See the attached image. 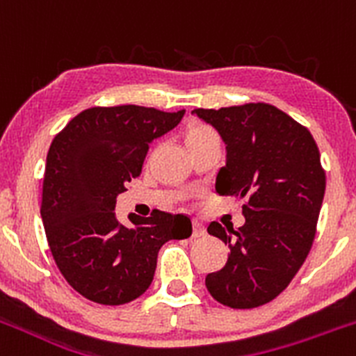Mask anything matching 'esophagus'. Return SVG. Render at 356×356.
<instances>
[{
	"instance_id": "esophagus-1",
	"label": "esophagus",
	"mask_w": 356,
	"mask_h": 356,
	"mask_svg": "<svg viewBox=\"0 0 356 356\" xmlns=\"http://www.w3.org/2000/svg\"><path fill=\"white\" fill-rule=\"evenodd\" d=\"M193 237H204L206 235V228H204V225L200 223V221H193Z\"/></svg>"
}]
</instances>
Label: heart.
<instances>
[{"label": "heart", "instance_id": "obj_1", "mask_svg": "<svg viewBox=\"0 0 356 356\" xmlns=\"http://www.w3.org/2000/svg\"><path fill=\"white\" fill-rule=\"evenodd\" d=\"M207 133H213L209 128H207V126H193V128H190L188 133H186V140L195 138V136L207 135Z\"/></svg>", "mask_w": 356, "mask_h": 356}]
</instances>
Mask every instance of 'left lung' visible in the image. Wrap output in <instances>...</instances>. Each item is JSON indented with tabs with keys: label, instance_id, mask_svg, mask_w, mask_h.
Masks as SVG:
<instances>
[{
	"label": "left lung",
	"instance_id": "1",
	"mask_svg": "<svg viewBox=\"0 0 356 356\" xmlns=\"http://www.w3.org/2000/svg\"><path fill=\"white\" fill-rule=\"evenodd\" d=\"M225 143L218 195L248 197L241 228L213 221L207 234L228 244L206 287L230 308H256L279 296L308 256L325 193V173L312 133L268 104L195 108Z\"/></svg>",
	"mask_w": 356,
	"mask_h": 356
}]
</instances>
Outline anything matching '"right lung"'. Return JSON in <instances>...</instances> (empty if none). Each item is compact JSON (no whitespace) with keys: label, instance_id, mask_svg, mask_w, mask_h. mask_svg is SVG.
Wrapping results in <instances>:
<instances>
[{"label":"right lung","instance_id":"1","mask_svg":"<svg viewBox=\"0 0 356 356\" xmlns=\"http://www.w3.org/2000/svg\"><path fill=\"white\" fill-rule=\"evenodd\" d=\"M185 111L138 105L91 107L51 142L47 156L41 218L48 245L67 282L100 305H124L152 284L159 249L192 235L185 214L154 211L115 218V200L140 177L149 143L178 126Z\"/></svg>","mask_w":356,"mask_h":356}]
</instances>
